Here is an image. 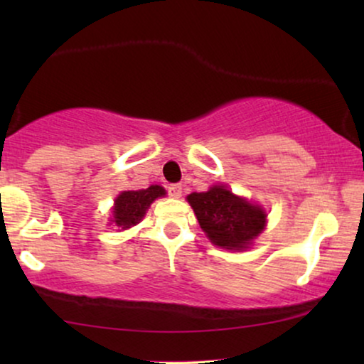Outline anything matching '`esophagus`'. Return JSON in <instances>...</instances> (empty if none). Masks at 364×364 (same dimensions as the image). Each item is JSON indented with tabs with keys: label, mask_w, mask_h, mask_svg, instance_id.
<instances>
[{
	"label": "esophagus",
	"mask_w": 364,
	"mask_h": 364,
	"mask_svg": "<svg viewBox=\"0 0 364 364\" xmlns=\"http://www.w3.org/2000/svg\"><path fill=\"white\" fill-rule=\"evenodd\" d=\"M168 196L173 198H181L182 197V186L181 183H172L168 186Z\"/></svg>",
	"instance_id": "1"
}]
</instances>
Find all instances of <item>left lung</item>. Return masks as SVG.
Here are the masks:
<instances>
[{
	"label": "left lung",
	"mask_w": 364,
	"mask_h": 364,
	"mask_svg": "<svg viewBox=\"0 0 364 364\" xmlns=\"http://www.w3.org/2000/svg\"><path fill=\"white\" fill-rule=\"evenodd\" d=\"M187 200L210 242L228 250L248 247L265 227L267 213L260 207L233 196L222 186L207 192H193Z\"/></svg>",
	"instance_id": "left-lung-1"
}]
</instances>
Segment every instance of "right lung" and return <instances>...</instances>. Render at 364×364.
I'll return each mask as SVG.
<instances>
[{
	"label": "right lung",
	"mask_w": 364,
	"mask_h": 364,
	"mask_svg": "<svg viewBox=\"0 0 364 364\" xmlns=\"http://www.w3.org/2000/svg\"><path fill=\"white\" fill-rule=\"evenodd\" d=\"M162 196H166V191L161 186H151L149 188H142V191L122 192L116 198V207L112 210V222H116V225L122 230L131 228L142 220L149 205L157 197Z\"/></svg>",
	"instance_id": "obj_1"
}]
</instances>
